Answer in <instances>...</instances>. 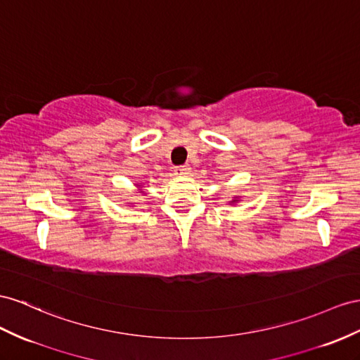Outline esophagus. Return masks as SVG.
Here are the masks:
<instances>
[{"instance_id":"esophagus-1","label":"esophagus","mask_w":360,"mask_h":360,"mask_svg":"<svg viewBox=\"0 0 360 360\" xmlns=\"http://www.w3.org/2000/svg\"><path fill=\"white\" fill-rule=\"evenodd\" d=\"M174 172H176V174H179V176H187V174H190V172H191V167L188 164H184V165H178V167H174Z\"/></svg>"}]
</instances>
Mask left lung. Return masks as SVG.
<instances>
[{
  "instance_id": "left-lung-1",
  "label": "left lung",
  "mask_w": 360,
  "mask_h": 360,
  "mask_svg": "<svg viewBox=\"0 0 360 360\" xmlns=\"http://www.w3.org/2000/svg\"><path fill=\"white\" fill-rule=\"evenodd\" d=\"M236 200H237V198H234V199H233V202H236Z\"/></svg>"
}]
</instances>
